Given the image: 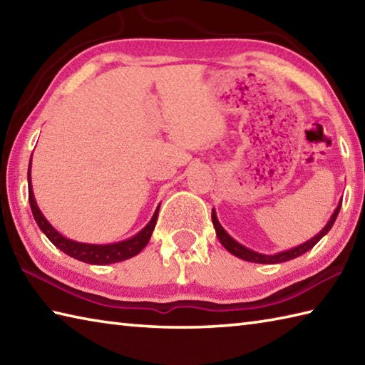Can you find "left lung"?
Listing matches in <instances>:
<instances>
[{
  "instance_id": "obj_1",
  "label": "left lung",
  "mask_w": 365,
  "mask_h": 365,
  "mask_svg": "<svg viewBox=\"0 0 365 365\" xmlns=\"http://www.w3.org/2000/svg\"><path fill=\"white\" fill-rule=\"evenodd\" d=\"M340 207H341V201L339 202L337 209L334 210L331 220L327 221V225L321 230L315 237H312L310 240L304 242V244L297 245L294 248H289V250H284V252H280V253H274V255H262V253H258V252H253V250H250L247 247H244L242 244H239L237 240H234L230 234H227L225 231V227L220 225V221L217 218V212L215 209H212V223H213V227H215L217 231V237L218 240L221 242V245H223L227 252H230L231 255L237 256V258L244 259V261H250V262H258V264H278V262H284V261H291L297 258V256H301L304 253L309 252V250H312L313 247H315L318 242L324 237V235L331 231V227L334 226L335 220H337V215L340 212Z\"/></svg>"
}]
</instances>
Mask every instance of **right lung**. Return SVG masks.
<instances>
[{
  "label": "right lung",
  "mask_w": 365,
  "mask_h": 365,
  "mask_svg": "<svg viewBox=\"0 0 365 365\" xmlns=\"http://www.w3.org/2000/svg\"><path fill=\"white\" fill-rule=\"evenodd\" d=\"M28 201H30L33 217L36 220V223H38L39 230L47 235V239L52 242L56 248H60L63 253H66L68 256H71V258L88 262V264H96V266L120 262V261L130 259L135 255H139L148 244L150 237H152V232L155 230L156 220H158V210H160V205H158L156 207L152 220L147 223V226L142 227L138 234L126 240L115 242V244H107V245L82 244V242L71 240L68 237H64V235H61L52 225L48 223L47 218L42 215V212L39 210L38 204H36L33 185H31V160H30V166H28Z\"/></svg>",
  "instance_id": "1"
}]
</instances>
